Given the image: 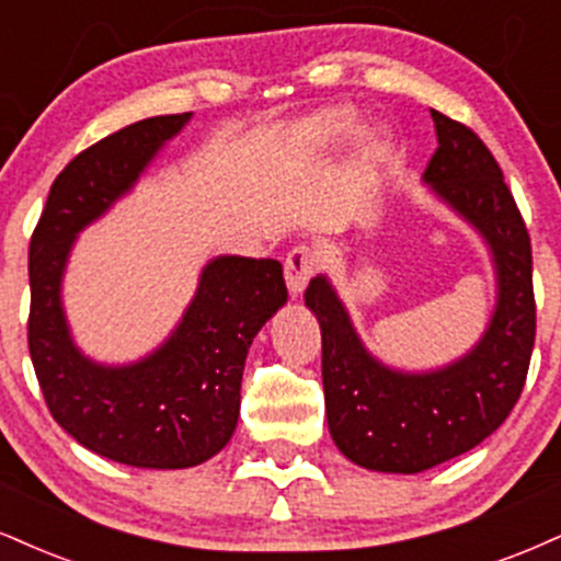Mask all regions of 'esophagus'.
<instances>
[{
  "label": "esophagus",
  "mask_w": 561,
  "mask_h": 561,
  "mask_svg": "<svg viewBox=\"0 0 561 561\" xmlns=\"http://www.w3.org/2000/svg\"><path fill=\"white\" fill-rule=\"evenodd\" d=\"M316 272V255L310 248L306 245H298L293 248V251L287 253L285 259V279H287V289L293 298H298V295L306 289L308 279L313 276Z\"/></svg>",
  "instance_id": "1"
}]
</instances>
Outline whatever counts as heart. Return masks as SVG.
I'll return each instance as SVG.
<instances>
[{
	"instance_id": "heart-1",
	"label": "heart",
	"mask_w": 561,
	"mask_h": 561,
	"mask_svg": "<svg viewBox=\"0 0 561 561\" xmlns=\"http://www.w3.org/2000/svg\"><path fill=\"white\" fill-rule=\"evenodd\" d=\"M357 114L350 106H329V110L316 112L308 123V138L313 140L316 146H340L345 140L353 138L357 133ZM383 153V146L379 140H370L366 146V157L376 161Z\"/></svg>"
}]
</instances>
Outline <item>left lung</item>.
Listing matches in <instances>:
<instances>
[{
  "label": "left lung",
  "instance_id": "8db88e82",
  "mask_svg": "<svg viewBox=\"0 0 561 561\" xmlns=\"http://www.w3.org/2000/svg\"><path fill=\"white\" fill-rule=\"evenodd\" d=\"M438 148L423 182L478 229L496 268V306L476 347L436 370L383 366L357 336L327 276L306 306L321 323L329 434L347 460L379 473H423L473 449L507 421L536 340L530 238L496 159L478 135L431 110Z\"/></svg>",
  "mask_w": 561,
  "mask_h": 561
}]
</instances>
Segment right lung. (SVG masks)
<instances>
[{
    "label": "right lung",
    "instance_id": "add662e5",
    "mask_svg": "<svg viewBox=\"0 0 561 561\" xmlns=\"http://www.w3.org/2000/svg\"><path fill=\"white\" fill-rule=\"evenodd\" d=\"M191 117L140 119L80 151L54 180L28 251V347L46 408L85 449L133 468H193L225 449L238 426L248 347L287 302L279 261L219 255L151 355L101 366L72 342L62 308L72 242L133 191Z\"/></svg>",
    "mask_w": 561,
    "mask_h": 561
}]
</instances>
